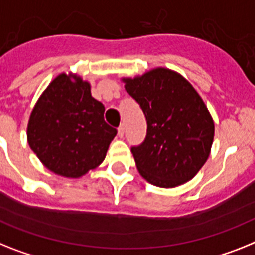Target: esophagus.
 I'll use <instances>...</instances> for the list:
<instances>
[{
    "label": "esophagus",
    "mask_w": 255,
    "mask_h": 255,
    "mask_svg": "<svg viewBox=\"0 0 255 255\" xmlns=\"http://www.w3.org/2000/svg\"><path fill=\"white\" fill-rule=\"evenodd\" d=\"M118 136H119L121 138L124 136V126H123V124H121V126L118 127Z\"/></svg>",
    "instance_id": "1"
}]
</instances>
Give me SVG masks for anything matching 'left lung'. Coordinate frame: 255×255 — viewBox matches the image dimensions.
<instances>
[{
  "label": "left lung",
  "mask_w": 255,
  "mask_h": 255,
  "mask_svg": "<svg viewBox=\"0 0 255 255\" xmlns=\"http://www.w3.org/2000/svg\"><path fill=\"white\" fill-rule=\"evenodd\" d=\"M122 81L146 118L145 141L131 149L141 176L160 188L192 180L210 155L215 131L202 97L170 68H153Z\"/></svg>",
  "instance_id": "1"
}]
</instances>
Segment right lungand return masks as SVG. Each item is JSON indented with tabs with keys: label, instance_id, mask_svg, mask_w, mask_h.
Here are the masks:
<instances>
[{
	"label": "right lung",
	"instance_id": "obj_1",
	"mask_svg": "<svg viewBox=\"0 0 255 255\" xmlns=\"http://www.w3.org/2000/svg\"><path fill=\"white\" fill-rule=\"evenodd\" d=\"M89 81L62 72L46 87L29 115L27 141L49 171L79 179L104 162L117 129L104 119Z\"/></svg>",
	"mask_w": 255,
	"mask_h": 255
}]
</instances>
